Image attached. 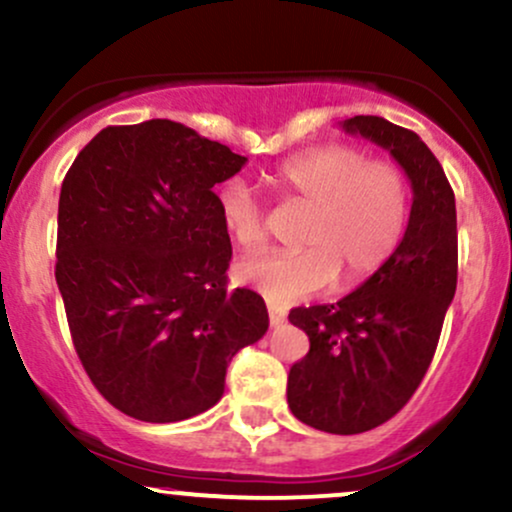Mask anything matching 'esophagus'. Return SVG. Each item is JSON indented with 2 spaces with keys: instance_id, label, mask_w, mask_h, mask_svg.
<instances>
[{
  "instance_id": "1",
  "label": "esophagus",
  "mask_w": 512,
  "mask_h": 512,
  "mask_svg": "<svg viewBox=\"0 0 512 512\" xmlns=\"http://www.w3.org/2000/svg\"><path fill=\"white\" fill-rule=\"evenodd\" d=\"M286 320V313L284 310H279V308H274V305H269V322H272V325L276 327V325H281V322Z\"/></svg>"
}]
</instances>
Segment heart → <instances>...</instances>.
I'll return each instance as SVG.
<instances>
[{"label": "heart", "mask_w": 512, "mask_h": 512, "mask_svg": "<svg viewBox=\"0 0 512 512\" xmlns=\"http://www.w3.org/2000/svg\"><path fill=\"white\" fill-rule=\"evenodd\" d=\"M267 182L281 202L308 207L296 231L301 248L255 252L236 264L238 279L272 303L303 301L332 281L337 291L356 289L392 260L407 236V175L356 146H310L269 170ZM219 219L238 248H257L264 240L260 204L240 182L219 192Z\"/></svg>", "instance_id": "b5f03b06"}]
</instances>
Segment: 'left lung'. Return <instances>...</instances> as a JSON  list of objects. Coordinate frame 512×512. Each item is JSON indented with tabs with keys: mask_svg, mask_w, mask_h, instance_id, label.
Here are the masks:
<instances>
[{
	"mask_svg": "<svg viewBox=\"0 0 512 512\" xmlns=\"http://www.w3.org/2000/svg\"><path fill=\"white\" fill-rule=\"evenodd\" d=\"M342 127L390 151L414 190L407 236L378 274L342 301L289 313L310 339L289 370L293 416L354 436L392 419L431 366L457 289V214L443 166L419 134L375 115Z\"/></svg>",
	"mask_w": 512,
	"mask_h": 512,
	"instance_id": "obj_1",
	"label": "left lung"
}]
</instances>
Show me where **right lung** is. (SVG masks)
Wrapping results in <instances>:
<instances>
[{"mask_svg": "<svg viewBox=\"0 0 512 512\" xmlns=\"http://www.w3.org/2000/svg\"><path fill=\"white\" fill-rule=\"evenodd\" d=\"M245 161L180 122L146 120L101 129L64 175L55 279L69 332L96 390L132 419L214 407L231 358L267 332L260 293L228 291L214 192Z\"/></svg>", "mask_w": 512, "mask_h": 512, "instance_id": "right-lung-1", "label": "right lung"}]
</instances>
